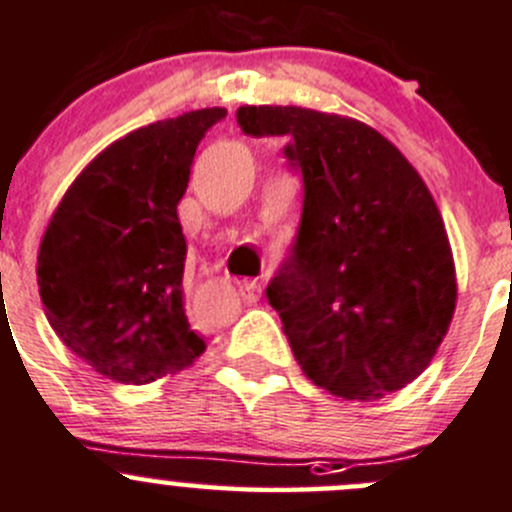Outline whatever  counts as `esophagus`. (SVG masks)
Instances as JSON below:
<instances>
[{"instance_id": "obj_1", "label": "esophagus", "mask_w": 512, "mask_h": 512, "mask_svg": "<svg viewBox=\"0 0 512 512\" xmlns=\"http://www.w3.org/2000/svg\"><path fill=\"white\" fill-rule=\"evenodd\" d=\"M241 298L246 300V303H258V300L263 298V288L258 286L256 281H246V283H241Z\"/></svg>"}]
</instances>
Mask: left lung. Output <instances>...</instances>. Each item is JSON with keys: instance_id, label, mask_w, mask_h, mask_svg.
Masks as SVG:
<instances>
[{"instance_id": "1", "label": "left lung", "mask_w": 512, "mask_h": 512, "mask_svg": "<svg viewBox=\"0 0 512 512\" xmlns=\"http://www.w3.org/2000/svg\"><path fill=\"white\" fill-rule=\"evenodd\" d=\"M241 133L288 138L305 204L293 256L268 286L300 370L374 402L434 360L456 310V263L429 187L394 142L350 115L241 105Z\"/></svg>"}]
</instances>
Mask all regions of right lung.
Wrapping results in <instances>:
<instances>
[{
  "label": "right lung",
  "instance_id": "add662e5",
  "mask_svg": "<svg viewBox=\"0 0 512 512\" xmlns=\"http://www.w3.org/2000/svg\"><path fill=\"white\" fill-rule=\"evenodd\" d=\"M226 108L157 120L110 142L71 182L36 256L46 320L103 377L150 384L204 352L184 310L177 204Z\"/></svg>",
  "mask_w": 512,
  "mask_h": 512
}]
</instances>
